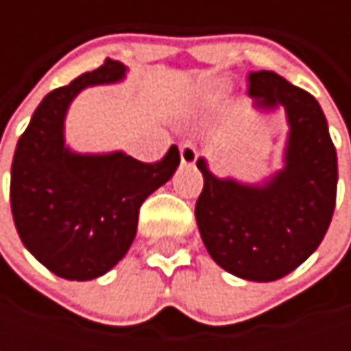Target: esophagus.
Returning a JSON list of instances; mask_svg holds the SVG:
<instances>
[{
  "mask_svg": "<svg viewBox=\"0 0 351 351\" xmlns=\"http://www.w3.org/2000/svg\"><path fill=\"white\" fill-rule=\"evenodd\" d=\"M197 158H199V152H197V148H195V144L193 142H182L180 144V162L184 165V167H193L195 162H197Z\"/></svg>",
  "mask_w": 351,
  "mask_h": 351,
  "instance_id": "obj_1",
  "label": "esophagus"
}]
</instances>
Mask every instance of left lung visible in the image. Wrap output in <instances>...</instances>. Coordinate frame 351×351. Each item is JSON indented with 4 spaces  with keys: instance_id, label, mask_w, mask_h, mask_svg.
I'll list each match as a JSON object with an SVG mask.
<instances>
[{
    "instance_id": "obj_1",
    "label": "left lung",
    "mask_w": 351,
    "mask_h": 351,
    "mask_svg": "<svg viewBox=\"0 0 351 351\" xmlns=\"http://www.w3.org/2000/svg\"><path fill=\"white\" fill-rule=\"evenodd\" d=\"M254 107H285V167L262 184L217 178L197 160L203 191L195 205L209 256L234 276L270 282L301 266L321 244L335 209L337 154L317 99L272 71L247 75Z\"/></svg>"
}]
</instances>
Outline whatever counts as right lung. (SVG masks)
<instances>
[{"instance_id": "add662e5", "label": "right lung", "mask_w": 351, "mask_h": 351, "mask_svg": "<svg viewBox=\"0 0 351 351\" xmlns=\"http://www.w3.org/2000/svg\"><path fill=\"white\" fill-rule=\"evenodd\" d=\"M125 66L106 62L50 91L20 136L10 201L22 244L40 264L66 280H93L130 250L138 211L148 195L175 175L178 148L154 165L123 152L79 154L64 144V117L87 87L117 83Z\"/></svg>"}]
</instances>
